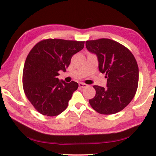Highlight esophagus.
Instances as JSON below:
<instances>
[{
	"mask_svg": "<svg viewBox=\"0 0 156 156\" xmlns=\"http://www.w3.org/2000/svg\"><path fill=\"white\" fill-rule=\"evenodd\" d=\"M79 87L80 88H85L87 87V85H86L85 83H79Z\"/></svg>",
	"mask_w": 156,
	"mask_h": 156,
	"instance_id": "esophagus-1",
	"label": "esophagus"
}]
</instances>
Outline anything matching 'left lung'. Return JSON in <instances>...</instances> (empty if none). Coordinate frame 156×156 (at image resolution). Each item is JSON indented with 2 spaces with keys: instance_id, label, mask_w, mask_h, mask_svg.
Segmentation results:
<instances>
[{
  "instance_id": "left-lung-1",
  "label": "left lung",
  "mask_w": 156,
  "mask_h": 156,
  "mask_svg": "<svg viewBox=\"0 0 156 156\" xmlns=\"http://www.w3.org/2000/svg\"><path fill=\"white\" fill-rule=\"evenodd\" d=\"M86 48L96 55L99 70L106 73V87L94 85L96 94L89 100L101 114H114L128 105L138 87L139 68L134 55L121 44L108 38L85 42Z\"/></svg>"
}]
</instances>
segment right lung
I'll list each match as a JSON object with an SVG mask.
<instances>
[{"mask_svg":"<svg viewBox=\"0 0 156 156\" xmlns=\"http://www.w3.org/2000/svg\"><path fill=\"white\" fill-rule=\"evenodd\" d=\"M84 41L46 39L36 44L28 55L23 69L25 94L41 114L58 115L67 108L76 82L59 80V71H66L71 57L84 48Z\"/></svg>","mask_w":156,"mask_h":156,"instance_id":"obj_1","label":"right lung"}]
</instances>
